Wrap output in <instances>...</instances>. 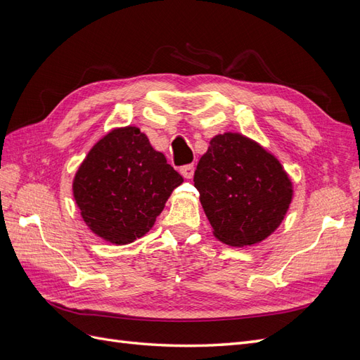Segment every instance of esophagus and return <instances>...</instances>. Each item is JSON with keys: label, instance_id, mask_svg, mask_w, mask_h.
<instances>
[{"label": "esophagus", "instance_id": "obj_1", "mask_svg": "<svg viewBox=\"0 0 360 360\" xmlns=\"http://www.w3.org/2000/svg\"><path fill=\"white\" fill-rule=\"evenodd\" d=\"M193 172H195V167L192 165V163H189V165H184L180 168V174L184 177V179H192L193 177Z\"/></svg>", "mask_w": 360, "mask_h": 360}]
</instances>
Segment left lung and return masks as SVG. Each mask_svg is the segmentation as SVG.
I'll return each instance as SVG.
<instances>
[{
  "label": "left lung",
  "mask_w": 360,
  "mask_h": 360,
  "mask_svg": "<svg viewBox=\"0 0 360 360\" xmlns=\"http://www.w3.org/2000/svg\"><path fill=\"white\" fill-rule=\"evenodd\" d=\"M193 184L214 236L231 246L264 240L284 219L292 197L278 159L238 134L210 141Z\"/></svg>",
  "instance_id": "8db88e82"
}]
</instances>
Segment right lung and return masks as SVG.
<instances>
[{
	"label": "right lung",
	"mask_w": 360,
	"mask_h": 360,
	"mask_svg": "<svg viewBox=\"0 0 360 360\" xmlns=\"http://www.w3.org/2000/svg\"><path fill=\"white\" fill-rule=\"evenodd\" d=\"M181 183L167 158L129 126L114 129L90 150L75 176L73 195L93 233L126 245L153 226Z\"/></svg>",
	"instance_id": "add662e5"
}]
</instances>
